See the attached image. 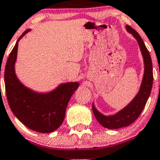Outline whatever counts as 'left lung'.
<instances>
[{"label": "left lung", "instance_id": "obj_1", "mask_svg": "<svg viewBox=\"0 0 160 160\" xmlns=\"http://www.w3.org/2000/svg\"><path fill=\"white\" fill-rule=\"evenodd\" d=\"M126 29L133 36L138 42L139 48L141 52L144 62V74L141 80L140 89L132 100L125 107L112 115H104L98 111L93 102L92 109L94 117L99 124L108 129H118L127 127L138 118L141 112L143 111L148 98L151 92L153 84V66L150 52L145 45V42L135 29L126 25Z\"/></svg>", "mask_w": 160, "mask_h": 160}]
</instances>
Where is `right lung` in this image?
<instances>
[{"mask_svg": "<svg viewBox=\"0 0 160 160\" xmlns=\"http://www.w3.org/2000/svg\"><path fill=\"white\" fill-rule=\"evenodd\" d=\"M29 31L31 28L18 38L6 62L4 72L6 97L14 115L24 126L40 133H50L63 122L69 100L80 83H62L50 91L38 92L19 80L15 73L18 45Z\"/></svg>", "mask_w": 160, "mask_h": 160, "instance_id": "obj_1", "label": "right lung"}]
</instances>
